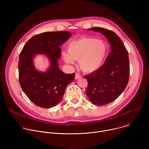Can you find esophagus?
<instances>
[{"mask_svg": "<svg viewBox=\"0 0 149 149\" xmlns=\"http://www.w3.org/2000/svg\"><path fill=\"white\" fill-rule=\"evenodd\" d=\"M81 77V75H79V74H78V73H76L75 76V79H79V78H80Z\"/></svg>", "mask_w": 149, "mask_h": 149, "instance_id": "34e87169", "label": "esophagus"}]
</instances>
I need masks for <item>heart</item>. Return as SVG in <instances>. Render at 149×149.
Segmentation results:
<instances>
[{
    "instance_id": "heart-1",
    "label": "heart",
    "mask_w": 149,
    "mask_h": 149,
    "mask_svg": "<svg viewBox=\"0 0 149 149\" xmlns=\"http://www.w3.org/2000/svg\"><path fill=\"white\" fill-rule=\"evenodd\" d=\"M68 52L62 53L63 59L68 64H73L74 59L78 61L81 70L93 72L101 67L107 58L108 47L105 42L93 38H84L71 42Z\"/></svg>"
}]
</instances>
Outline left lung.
<instances>
[{
  "instance_id": "8db88e82",
  "label": "left lung",
  "mask_w": 149,
  "mask_h": 149,
  "mask_svg": "<svg viewBox=\"0 0 149 149\" xmlns=\"http://www.w3.org/2000/svg\"><path fill=\"white\" fill-rule=\"evenodd\" d=\"M100 32L111 45L103 65L98 70L84 77L88 81L86 93L94 105H102L111 102L124 91L129 79V54L118 35L102 28L88 29Z\"/></svg>"
}]
</instances>
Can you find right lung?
<instances>
[{"label": "right lung", "mask_w": 149, "mask_h": 149, "mask_svg": "<svg viewBox=\"0 0 149 149\" xmlns=\"http://www.w3.org/2000/svg\"><path fill=\"white\" fill-rule=\"evenodd\" d=\"M67 31L48 32L32 37L19 55L18 63L20 87L29 99L42 108L55 107L62 100L68 85L75 78V74H68L59 68V47L71 36ZM36 54L45 55L50 66L45 72L34 67Z\"/></svg>", "instance_id": "right-lung-1"}]
</instances>
